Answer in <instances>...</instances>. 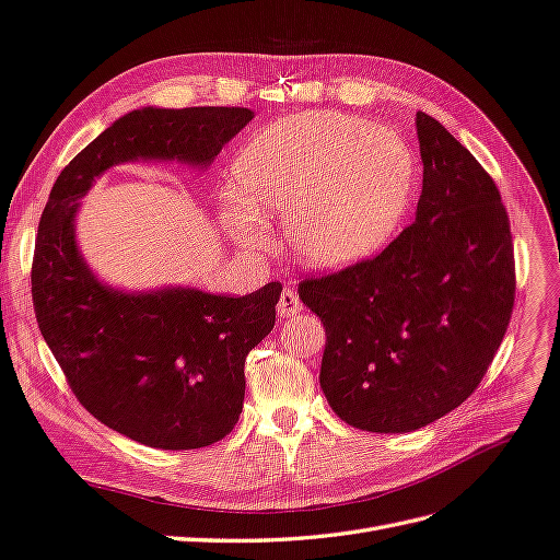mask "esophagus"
<instances>
[{
	"label": "esophagus",
	"instance_id": "1",
	"mask_svg": "<svg viewBox=\"0 0 560 560\" xmlns=\"http://www.w3.org/2000/svg\"><path fill=\"white\" fill-rule=\"evenodd\" d=\"M277 310H279V316H283V318L298 316V314L302 312V302H300L298 293L291 291V289H285V291L281 293V298H279Z\"/></svg>",
	"mask_w": 560,
	"mask_h": 560
}]
</instances>
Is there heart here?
Listing matches in <instances>:
<instances>
[{"label":"heart","mask_w":560,"mask_h":560,"mask_svg":"<svg viewBox=\"0 0 560 560\" xmlns=\"http://www.w3.org/2000/svg\"><path fill=\"white\" fill-rule=\"evenodd\" d=\"M222 220L244 246L262 248L255 218L289 215L293 253L314 269L369 258L401 220L412 191V154L385 126L318 109L255 133L234 166Z\"/></svg>","instance_id":"heart-1"}]
</instances>
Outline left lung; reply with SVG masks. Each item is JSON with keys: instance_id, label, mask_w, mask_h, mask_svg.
Listing matches in <instances>:
<instances>
[{"instance_id": "8db88e82", "label": "left lung", "mask_w": 560, "mask_h": 560, "mask_svg": "<svg viewBox=\"0 0 560 560\" xmlns=\"http://www.w3.org/2000/svg\"><path fill=\"white\" fill-rule=\"evenodd\" d=\"M422 195L415 222L371 260L305 279L322 318V389L347 424L406 434L465 404L500 349L516 295L498 187L434 117H415Z\"/></svg>"}]
</instances>
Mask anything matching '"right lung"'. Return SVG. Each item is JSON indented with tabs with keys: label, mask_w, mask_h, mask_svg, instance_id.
<instances>
[{
	"label": "right lung",
	"mask_w": 560,
	"mask_h": 560,
	"mask_svg": "<svg viewBox=\"0 0 560 560\" xmlns=\"http://www.w3.org/2000/svg\"><path fill=\"white\" fill-rule=\"evenodd\" d=\"M253 117L248 107L133 109L62 168L39 220L32 300L44 340L79 404L150 448H206L234 429L244 363L275 328L281 283L244 298L195 285L115 289L79 250V201L117 164L209 168Z\"/></svg>",
	"instance_id": "right-lung-1"
}]
</instances>
